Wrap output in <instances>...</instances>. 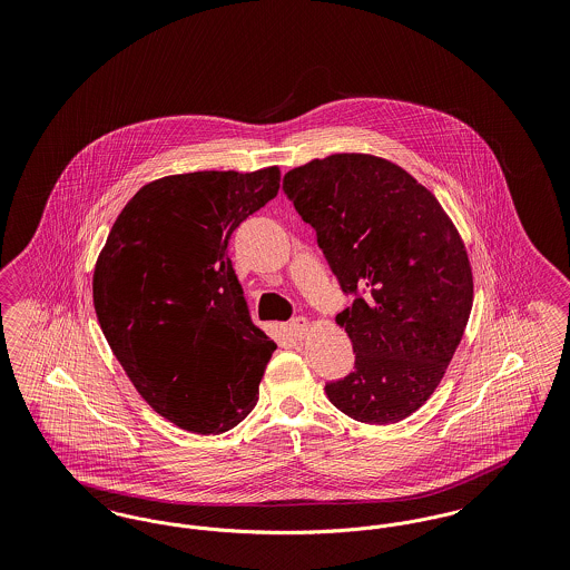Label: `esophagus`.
Segmentation results:
<instances>
[{
	"mask_svg": "<svg viewBox=\"0 0 570 570\" xmlns=\"http://www.w3.org/2000/svg\"><path fill=\"white\" fill-rule=\"evenodd\" d=\"M307 328H309V323H307L303 316H297V318H293V321L288 323V331H291V335H293V337H297V340H303V337H305Z\"/></svg>",
	"mask_w": 570,
	"mask_h": 570,
	"instance_id": "1",
	"label": "esophagus"
}]
</instances>
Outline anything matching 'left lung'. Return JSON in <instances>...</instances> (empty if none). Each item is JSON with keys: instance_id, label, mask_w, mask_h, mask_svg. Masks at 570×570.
Returning <instances> with one entry per match:
<instances>
[{"instance_id": "8db88e82", "label": "left lung", "mask_w": 570, "mask_h": 570, "mask_svg": "<svg viewBox=\"0 0 570 570\" xmlns=\"http://www.w3.org/2000/svg\"><path fill=\"white\" fill-rule=\"evenodd\" d=\"M282 190L353 297L335 321L353 342L354 370L326 382L328 402L370 425L406 419L440 384L472 309L453 222L404 168L367 154L293 168Z\"/></svg>"}]
</instances>
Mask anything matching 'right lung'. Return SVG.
<instances>
[{
  "label": "right lung",
  "instance_id": "right-lung-1",
  "mask_svg": "<svg viewBox=\"0 0 570 570\" xmlns=\"http://www.w3.org/2000/svg\"><path fill=\"white\" fill-rule=\"evenodd\" d=\"M279 190V168L170 175L136 191L94 272V307L140 397L194 434L256 406L275 344L252 323L228 258L235 228Z\"/></svg>",
  "mask_w": 570,
  "mask_h": 570
}]
</instances>
